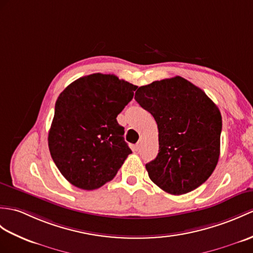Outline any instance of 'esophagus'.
I'll use <instances>...</instances> for the list:
<instances>
[{
    "label": "esophagus",
    "mask_w": 253,
    "mask_h": 253,
    "mask_svg": "<svg viewBox=\"0 0 253 253\" xmlns=\"http://www.w3.org/2000/svg\"><path fill=\"white\" fill-rule=\"evenodd\" d=\"M140 148H141V142H138L136 145H134V149H136L137 151L140 150Z\"/></svg>",
    "instance_id": "1"
}]
</instances>
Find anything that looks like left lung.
Masks as SVG:
<instances>
[{
	"mask_svg": "<svg viewBox=\"0 0 253 253\" xmlns=\"http://www.w3.org/2000/svg\"><path fill=\"white\" fill-rule=\"evenodd\" d=\"M136 101L153 115L160 150L145 165L162 190L182 195L197 189L218 164L222 116L201 88L175 76L138 88Z\"/></svg>",
	"mask_w": 253,
	"mask_h": 253,
	"instance_id": "obj_1",
	"label": "left lung"
}]
</instances>
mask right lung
Masks as SVG:
<instances>
[{
    "instance_id": "right-lung-1",
    "label": "right lung",
    "mask_w": 253,
    "mask_h": 253,
    "mask_svg": "<svg viewBox=\"0 0 253 253\" xmlns=\"http://www.w3.org/2000/svg\"><path fill=\"white\" fill-rule=\"evenodd\" d=\"M136 89L113 74L93 73L74 81L58 97L48 148L70 183L91 191L115 177L131 153L116 117Z\"/></svg>"
}]
</instances>
